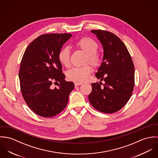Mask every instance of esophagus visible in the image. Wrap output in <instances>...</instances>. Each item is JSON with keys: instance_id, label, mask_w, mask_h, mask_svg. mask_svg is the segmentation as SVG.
<instances>
[{"instance_id": "obj_1", "label": "esophagus", "mask_w": 158, "mask_h": 158, "mask_svg": "<svg viewBox=\"0 0 158 158\" xmlns=\"http://www.w3.org/2000/svg\"><path fill=\"white\" fill-rule=\"evenodd\" d=\"M83 83H75V86H78L81 85Z\"/></svg>"}]
</instances>
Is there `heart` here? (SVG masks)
<instances>
[{
	"label": "heart",
	"mask_w": 158,
	"mask_h": 158,
	"mask_svg": "<svg viewBox=\"0 0 158 158\" xmlns=\"http://www.w3.org/2000/svg\"><path fill=\"white\" fill-rule=\"evenodd\" d=\"M75 47L86 53L85 63H89L94 68H99L102 62L101 53L97 50L98 44L94 39L88 36H83L75 43ZM70 52L68 47L62 48L58 53V60L60 63L66 68L70 66ZM92 69L89 65L80 68H74L67 73L68 79L78 83L88 80Z\"/></svg>",
	"instance_id": "obj_1"
}]
</instances>
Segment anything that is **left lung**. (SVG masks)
Returning a JSON list of instances; mask_svg holds the SVG:
<instances>
[{
  "instance_id": "obj_1",
  "label": "left lung",
  "mask_w": 158,
  "mask_h": 158,
  "mask_svg": "<svg viewBox=\"0 0 158 158\" xmlns=\"http://www.w3.org/2000/svg\"><path fill=\"white\" fill-rule=\"evenodd\" d=\"M103 47V62L96 73L104 80L103 86L92 83L89 100L98 111L106 114L121 110L130 100L135 86V66L125 44L113 33L102 30L91 31Z\"/></svg>"
}]
</instances>
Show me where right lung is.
<instances>
[{
	"label": "right lung",
	"instance_id": "obj_1",
	"mask_svg": "<svg viewBox=\"0 0 158 158\" xmlns=\"http://www.w3.org/2000/svg\"><path fill=\"white\" fill-rule=\"evenodd\" d=\"M71 36L70 33L40 35L23 53L19 72L21 93L27 105L40 116L53 117L68 105L74 83L64 80L58 53ZM56 82L58 88L53 89L51 85Z\"/></svg>",
	"mask_w": 158,
	"mask_h": 158
}]
</instances>
